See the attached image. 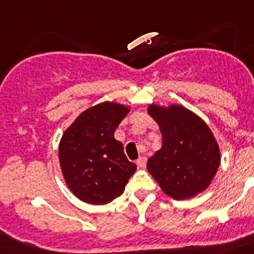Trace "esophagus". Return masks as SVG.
Returning a JSON list of instances; mask_svg holds the SVG:
<instances>
[{"instance_id":"obj_1","label":"esophagus","mask_w":254,"mask_h":254,"mask_svg":"<svg viewBox=\"0 0 254 254\" xmlns=\"http://www.w3.org/2000/svg\"><path fill=\"white\" fill-rule=\"evenodd\" d=\"M146 162H147V159H146L145 156H141V158H138V159H137L138 168H145Z\"/></svg>"}]
</instances>
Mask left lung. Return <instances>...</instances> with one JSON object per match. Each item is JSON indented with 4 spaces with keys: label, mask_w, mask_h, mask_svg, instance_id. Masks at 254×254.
<instances>
[{
    "label": "left lung",
    "mask_w": 254,
    "mask_h": 254,
    "mask_svg": "<svg viewBox=\"0 0 254 254\" xmlns=\"http://www.w3.org/2000/svg\"><path fill=\"white\" fill-rule=\"evenodd\" d=\"M159 125L162 148L147 160V170L167 195L194 197L209 187L220 163L219 146L207 124L183 106L150 104Z\"/></svg>",
    "instance_id": "left-lung-1"
}]
</instances>
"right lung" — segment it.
Masks as SVG:
<instances>
[{
	"instance_id": "right-lung-1",
	"label": "right lung",
	"mask_w": 254,
	"mask_h": 254,
	"mask_svg": "<svg viewBox=\"0 0 254 254\" xmlns=\"http://www.w3.org/2000/svg\"><path fill=\"white\" fill-rule=\"evenodd\" d=\"M130 108L104 102L80 113L64 131L59 159L73 194L92 205H104L123 194L137 166L124 154L115 130Z\"/></svg>"
}]
</instances>
